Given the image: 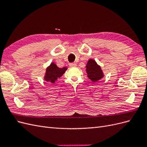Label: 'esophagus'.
I'll return each instance as SVG.
<instances>
[{
	"label": "esophagus",
	"instance_id": "1",
	"mask_svg": "<svg viewBox=\"0 0 147 147\" xmlns=\"http://www.w3.org/2000/svg\"><path fill=\"white\" fill-rule=\"evenodd\" d=\"M69 66L71 67H77V64L75 63H70Z\"/></svg>",
	"mask_w": 147,
	"mask_h": 147
}]
</instances>
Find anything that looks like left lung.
I'll use <instances>...</instances> for the list:
<instances>
[{"mask_svg": "<svg viewBox=\"0 0 147 147\" xmlns=\"http://www.w3.org/2000/svg\"><path fill=\"white\" fill-rule=\"evenodd\" d=\"M86 72L87 77L92 82H97L104 77L100 66L92 59H90L88 61L86 65Z\"/></svg>", "mask_w": 147, "mask_h": 147, "instance_id": "left-lung-1", "label": "left lung"}]
</instances>
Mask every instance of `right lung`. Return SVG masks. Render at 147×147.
Masks as SVG:
<instances>
[{
  "label": "right lung",
  "mask_w": 147,
  "mask_h": 147,
  "mask_svg": "<svg viewBox=\"0 0 147 147\" xmlns=\"http://www.w3.org/2000/svg\"><path fill=\"white\" fill-rule=\"evenodd\" d=\"M67 70V68L65 67L59 68L55 63H51L50 65L46 68L45 74L43 77L44 80L55 84L57 79L63 76Z\"/></svg>",
  "instance_id": "add662e5"
}]
</instances>
